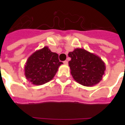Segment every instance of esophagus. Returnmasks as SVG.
Listing matches in <instances>:
<instances>
[{"label": "esophagus", "mask_w": 125, "mask_h": 125, "mask_svg": "<svg viewBox=\"0 0 125 125\" xmlns=\"http://www.w3.org/2000/svg\"><path fill=\"white\" fill-rule=\"evenodd\" d=\"M63 63H64L65 65H67V64H68V62H67V60L64 61V62H63Z\"/></svg>", "instance_id": "obj_1"}]
</instances>
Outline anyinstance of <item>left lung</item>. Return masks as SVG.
<instances>
[{"instance_id":"left-lung-1","label":"left lung","mask_w":125,"mask_h":125,"mask_svg":"<svg viewBox=\"0 0 125 125\" xmlns=\"http://www.w3.org/2000/svg\"><path fill=\"white\" fill-rule=\"evenodd\" d=\"M71 74L74 80L84 86H93L101 82L106 70L103 60L85 49L77 48L69 52Z\"/></svg>"}]
</instances>
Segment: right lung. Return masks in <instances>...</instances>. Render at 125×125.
<instances>
[{
    "instance_id": "add662e5",
    "label": "right lung",
    "mask_w": 125,
    "mask_h": 125,
    "mask_svg": "<svg viewBox=\"0 0 125 125\" xmlns=\"http://www.w3.org/2000/svg\"><path fill=\"white\" fill-rule=\"evenodd\" d=\"M62 63L59 61L57 53L51 52L48 47H44L34 52L26 60L24 75L32 84L43 85L52 80Z\"/></svg>"
}]
</instances>
